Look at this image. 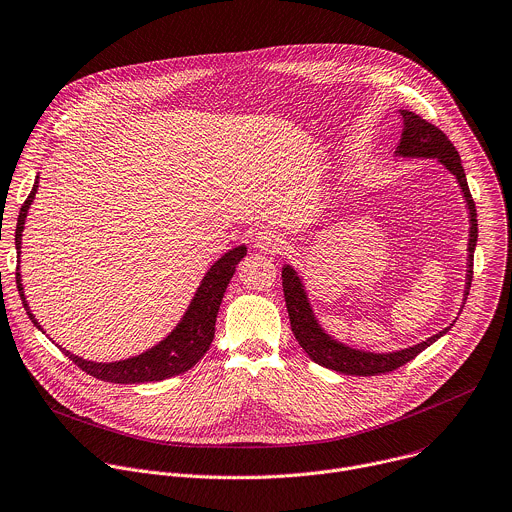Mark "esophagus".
Masks as SVG:
<instances>
[{"label":"esophagus","mask_w":512,"mask_h":512,"mask_svg":"<svg viewBox=\"0 0 512 512\" xmlns=\"http://www.w3.org/2000/svg\"><path fill=\"white\" fill-rule=\"evenodd\" d=\"M253 245L265 253H283L287 249V239L271 229H261L253 235Z\"/></svg>","instance_id":"obj_1"}]
</instances>
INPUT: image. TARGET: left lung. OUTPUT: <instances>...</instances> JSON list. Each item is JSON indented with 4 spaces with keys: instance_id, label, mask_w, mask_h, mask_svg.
Segmentation results:
<instances>
[{
    "instance_id": "1",
    "label": "left lung",
    "mask_w": 512,
    "mask_h": 512,
    "mask_svg": "<svg viewBox=\"0 0 512 512\" xmlns=\"http://www.w3.org/2000/svg\"><path fill=\"white\" fill-rule=\"evenodd\" d=\"M402 116V138L396 154L400 156H424V158H436L440 160L450 173L456 177L462 195L466 199L468 211H470V239H468V269H466V289H464V299L470 291L472 283V265H474V247L478 239V223H476V207L466 183L464 168L460 164V154L454 148V144L448 140V136L422 116L410 112V110H400ZM283 277V295H285V305L291 321V331L303 352L319 366L335 370L339 374H348V376H380L398 370L400 366L412 362L420 352H424L428 346H432L438 337H442L450 327L442 329L440 333L428 337L426 342L406 348L400 352L392 354H372V352H360L352 350L344 344L335 342L333 337H329L317 323L311 305L307 301L305 289L301 279L297 277L295 269L285 265L281 271Z\"/></svg>"
}]
</instances>
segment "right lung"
<instances>
[{
  "label": "right lung",
  "instance_id": "right-lung-1",
  "mask_svg": "<svg viewBox=\"0 0 512 512\" xmlns=\"http://www.w3.org/2000/svg\"><path fill=\"white\" fill-rule=\"evenodd\" d=\"M38 193V177L36 183L32 187L30 197L26 199L20 217H18V227H16V249L18 255L22 253V231H24V223L28 217V209L34 201ZM247 255V247H235L233 251L225 253L205 275V279L201 281L187 313L183 315L181 323L170 331L162 342L154 348H150L148 352L122 360V362H112V364H98V362H88L82 360L74 354H70L68 350L60 348L64 352L66 358H70L80 370H84L86 374L104 380V382H112V384H142V382H160L166 378H173L179 374H185L187 370H191L209 350L213 337H215V321H217V313L225 295V289L235 273L237 263ZM16 283H18V291L22 297V303L32 319V323L42 329V325L38 323L36 315L30 311L26 295H24V287H22V277H20V267L16 271Z\"/></svg>",
  "mask_w": 512,
  "mask_h": 512
}]
</instances>
